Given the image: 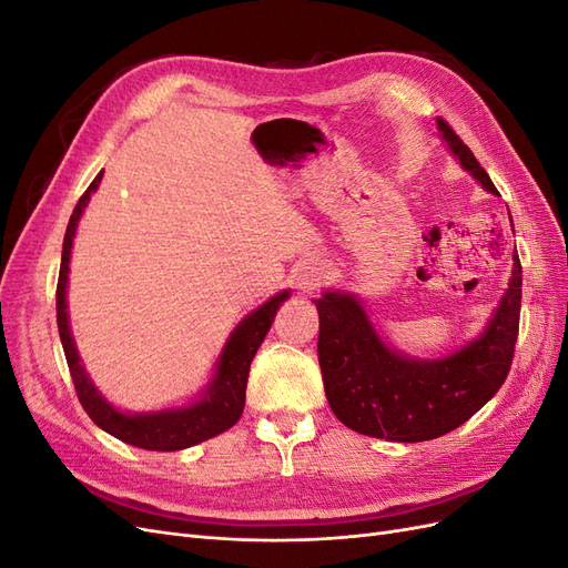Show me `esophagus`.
Here are the masks:
<instances>
[{"label": "esophagus", "instance_id": "obj_1", "mask_svg": "<svg viewBox=\"0 0 568 568\" xmlns=\"http://www.w3.org/2000/svg\"><path fill=\"white\" fill-rule=\"evenodd\" d=\"M326 280V267L320 261H305L294 270V282L301 294H313Z\"/></svg>", "mask_w": 568, "mask_h": 568}]
</instances>
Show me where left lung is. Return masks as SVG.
<instances>
[{
    "label": "left lung",
    "mask_w": 568,
    "mask_h": 568,
    "mask_svg": "<svg viewBox=\"0 0 568 568\" xmlns=\"http://www.w3.org/2000/svg\"><path fill=\"white\" fill-rule=\"evenodd\" d=\"M436 125L455 161L486 192L497 194L488 173L453 128L443 118H436ZM313 303L320 313L322 382L336 419L372 438L432 440L471 419L505 384L519 334L521 263L514 251L507 291L484 332L434 359L390 348L351 291L326 288Z\"/></svg>",
    "instance_id": "left-lung-1"
}]
</instances>
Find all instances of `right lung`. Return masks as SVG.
Returning a JSON list of instances; mask_svg holds the SVG:
<instances>
[{
    "instance_id": "obj_1",
    "label": "right lung",
    "mask_w": 568,
    "mask_h": 568,
    "mask_svg": "<svg viewBox=\"0 0 568 568\" xmlns=\"http://www.w3.org/2000/svg\"><path fill=\"white\" fill-rule=\"evenodd\" d=\"M101 175L104 173H99L94 182L88 186V192L80 196L63 236L61 272H59V286H57V322H59L63 353L68 359V369H71L78 398L84 412H88L90 419L99 428H104L106 434L142 450L173 453V450L192 448L196 443H203L222 432H227V428H232L239 422V417H242L251 363L270 332L274 315H277L282 303L291 296V291L288 288L280 291L277 296H272L261 307H255L251 315H246L234 326V332L230 334L227 343L222 346L217 355V363L209 386H205L192 403L151 409V412H125L115 407L104 398V393L94 386L92 376L82 365L73 334H71V322H68V301H65L68 272H71L68 265H71V251H73V239L78 232V222L84 209H88L90 196L99 189Z\"/></svg>"
}]
</instances>
